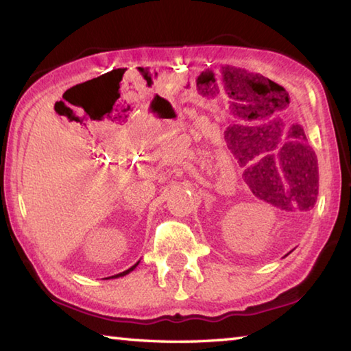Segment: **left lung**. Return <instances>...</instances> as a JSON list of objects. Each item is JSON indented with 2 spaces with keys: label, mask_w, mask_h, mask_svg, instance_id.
I'll use <instances>...</instances> for the list:
<instances>
[{
  "label": "left lung",
  "mask_w": 351,
  "mask_h": 351,
  "mask_svg": "<svg viewBox=\"0 0 351 351\" xmlns=\"http://www.w3.org/2000/svg\"><path fill=\"white\" fill-rule=\"evenodd\" d=\"M279 123H281V121H279ZM299 129H301V127H299ZM301 132H302L301 144H287L285 143L282 147L284 150H287V156H289L287 162L282 161V158H281V162H283L282 165L286 173H289V176L287 177V179H289L290 177L292 178L290 189L283 187V182L280 174L278 173V164L280 162H278V159L275 158V154H271V152H275L281 147V138H276L275 135H267L263 139L258 136V139L261 141L258 152H253L252 144H250V147H248V144H247V147H248L247 150H250L248 156L258 155L259 152L261 154L273 155L270 176L267 178V181L264 184L263 193L252 190V192L258 197H261V199L275 204V206H281V207L289 206L290 201H296L299 193L305 195V193L311 192L313 193V201L316 199L315 196L317 195V186H319V175H317L316 155L308 145L307 136H305L302 129H301ZM259 141H254V143L258 144ZM298 180L300 181L299 183L297 182Z\"/></svg>",
  "instance_id": "left-lung-1"
}]
</instances>
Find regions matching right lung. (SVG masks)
I'll list each match as a JSON object with an SVG mask.
<instances>
[{
	"instance_id": "add662e5",
	"label": "right lung",
	"mask_w": 351,
	"mask_h": 351,
	"mask_svg": "<svg viewBox=\"0 0 351 351\" xmlns=\"http://www.w3.org/2000/svg\"><path fill=\"white\" fill-rule=\"evenodd\" d=\"M138 264H139V261H138V263H136L135 265H132L129 270H125V271H123V273H118V275H113V276H110V278H104V279H114V278H121V276H125V275H129L130 271H133V270L136 269V265H138Z\"/></svg>"
}]
</instances>
